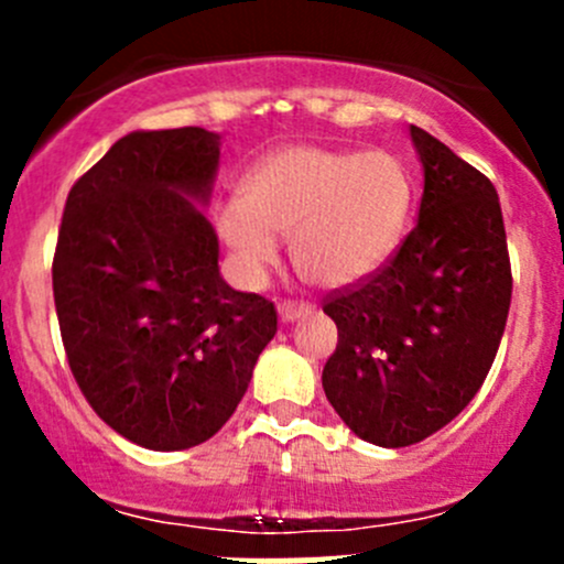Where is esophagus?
<instances>
[{"label":"esophagus","instance_id":"obj_1","mask_svg":"<svg viewBox=\"0 0 564 564\" xmlns=\"http://www.w3.org/2000/svg\"><path fill=\"white\" fill-rule=\"evenodd\" d=\"M278 314H281L283 322H297V318L311 314V305L303 303V300H281L278 303Z\"/></svg>","mask_w":564,"mask_h":564}]
</instances>
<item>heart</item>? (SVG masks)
<instances>
[{
	"instance_id": "1",
	"label": "heart",
	"mask_w": 564,
	"mask_h": 564,
	"mask_svg": "<svg viewBox=\"0 0 564 564\" xmlns=\"http://www.w3.org/2000/svg\"><path fill=\"white\" fill-rule=\"evenodd\" d=\"M412 207L414 182L401 158L294 144L250 169L240 204L220 213L218 229L248 275L275 261L281 237L305 281L340 289L388 264Z\"/></svg>"
}]
</instances>
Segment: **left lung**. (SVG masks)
<instances>
[{
  "label": "left lung",
  "instance_id": "8db88e82",
  "mask_svg": "<svg viewBox=\"0 0 564 564\" xmlns=\"http://www.w3.org/2000/svg\"><path fill=\"white\" fill-rule=\"evenodd\" d=\"M417 226L388 267L335 292L338 346L322 388L360 440L406 447L445 429L486 382L510 311L508 237L497 187L423 128Z\"/></svg>",
  "mask_w": 564,
  "mask_h": 564
}]
</instances>
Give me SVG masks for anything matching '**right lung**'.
<instances>
[{"mask_svg": "<svg viewBox=\"0 0 564 564\" xmlns=\"http://www.w3.org/2000/svg\"><path fill=\"white\" fill-rule=\"evenodd\" d=\"M220 135L133 130L67 193L54 253L62 344L89 406L147 451H187L246 395L275 305L220 278L204 218Z\"/></svg>", "mask_w": 564, "mask_h": 564, "instance_id": "right-lung-1", "label": "right lung"}]
</instances>
